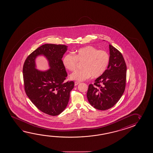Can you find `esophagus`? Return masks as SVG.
I'll return each mask as SVG.
<instances>
[{
    "label": "esophagus",
    "instance_id": "1",
    "mask_svg": "<svg viewBox=\"0 0 153 153\" xmlns=\"http://www.w3.org/2000/svg\"><path fill=\"white\" fill-rule=\"evenodd\" d=\"M80 83V82H77V81H75V82H74V85H79Z\"/></svg>",
    "mask_w": 153,
    "mask_h": 153
}]
</instances>
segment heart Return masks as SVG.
<instances>
[{"label":"heart","instance_id":"1","mask_svg":"<svg viewBox=\"0 0 153 153\" xmlns=\"http://www.w3.org/2000/svg\"><path fill=\"white\" fill-rule=\"evenodd\" d=\"M109 53L104 50L88 45L65 54L62 58L65 68L70 71H75L78 62H82V70L76 71L71 75V78L78 81H82L91 78L100 76L106 71L110 62Z\"/></svg>","mask_w":153,"mask_h":153}]
</instances>
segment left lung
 <instances>
[{
	"label": "left lung",
	"instance_id": "1",
	"mask_svg": "<svg viewBox=\"0 0 153 153\" xmlns=\"http://www.w3.org/2000/svg\"><path fill=\"white\" fill-rule=\"evenodd\" d=\"M108 68L95 82L88 87L87 97L95 109L106 110L119 101L124 92L126 80V64L122 53L111 44Z\"/></svg>",
	"mask_w": 153,
	"mask_h": 153
}]
</instances>
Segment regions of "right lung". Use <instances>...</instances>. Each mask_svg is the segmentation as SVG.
Returning a JSON list of instances; mask_svg holds the SVG:
<instances>
[{
	"instance_id": "add662e5",
	"label": "right lung",
	"mask_w": 153,
	"mask_h": 153,
	"mask_svg": "<svg viewBox=\"0 0 153 153\" xmlns=\"http://www.w3.org/2000/svg\"><path fill=\"white\" fill-rule=\"evenodd\" d=\"M68 47L63 44H44L29 54L23 64L27 95L37 109L50 116H57L65 110L74 88L73 81L65 82L68 74L62 60ZM40 54L49 60L51 68L47 71L35 68L34 59Z\"/></svg>"
}]
</instances>
